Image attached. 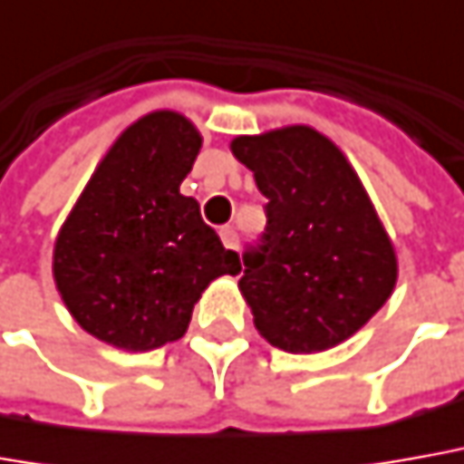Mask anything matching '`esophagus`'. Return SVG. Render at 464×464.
<instances>
[{
  "instance_id": "1",
  "label": "esophagus",
  "mask_w": 464,
  "mask_h": 464,
  "mask_svg": "<svg viewBox=\"0 0 464 464\" xmlns=\"http://www.w3.org/2000/svg\"><path fill=\"white\" fill-rule=\"evenodd\" d=\"M218 233H220V241H223L226 248H238V236H236V231H233L231 226H223Z\"/></svg>"
}]
</instances>
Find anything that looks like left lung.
<instances>
[{
	"label": "left lung",
	"mask_w": 464,
	"mask_h": 464,
	"mask_svg": "<svg viewBox=\"0 0 464 464\" xmlns=\"http://www.w3.org/2000/svg\"><path fill=\"white\" fill-rule=\"evenodd\" d=\"M231 152L269 200L238 282L258 335L286 353L335 348L386 304L399 276L363 182L335 141L304 124L236 137Z\"/></svg>",
	"instance_id": "8db88e82"
}]
</instances>
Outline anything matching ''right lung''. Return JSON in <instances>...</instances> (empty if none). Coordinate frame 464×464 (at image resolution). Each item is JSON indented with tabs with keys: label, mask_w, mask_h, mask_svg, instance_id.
Wrapping results in <instances>:
<instances>
[{
	"label": "right lung",
	"mask_w": 464,
	"mask_h": 464,
	"mask_svg": "<svg viewBox=\"0 0 464 464\" xmlns=\"http://www.w3.org/2000/svg\"><path fill=\"white\" fill-rule=\"evenodd\" d=\"M203 137L178 111L126 126L75 200L53 248V276L73 320L121 351L175 343L213 279L241 272L236 251L179 192Z\"/></svg>",
	"instance_id": "add662e5"
}]
</instances>
